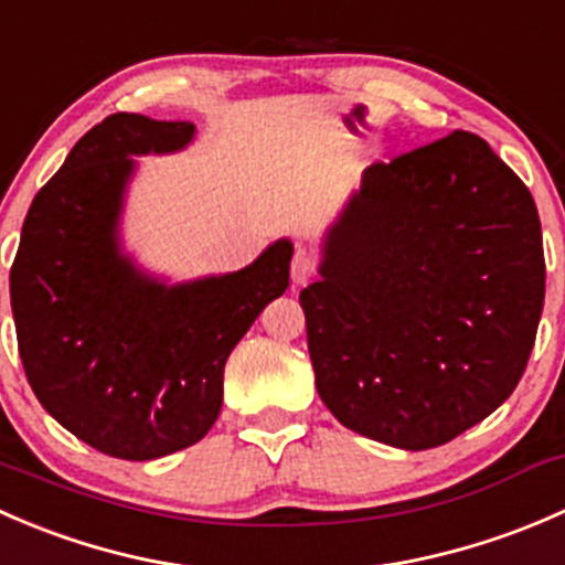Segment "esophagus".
<instances>
[{
	"mask_svg": "<svg viewBox=\"0 0 565 565\" xmlns=\"http://www.w3.org/2000/svg\"><path fill=\"white\" fill-rule=\"evenodd\" d=\"M311 276H315V262H311V254L298 246L292 256V284L295 287H303V284H309Z\"/></svg>",
	"mask_w": 565,
	"mask_h": 565,
	"instance_id": "1",
	"label": "esophagus"
}]
</instances>
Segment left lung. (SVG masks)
I'll use <instances>...</instances> for the list:
<instances>
[{
	"mask_svg": "<svg viewBox=\"0 0 565 565\" xmlns=\"http://www.w3.org/2000/svg\"><path fill=\"white\" fill-rule=\"evenodd\" d=\"M544 276L533 196L481 136L374 163L300 292L319 398L385 446L454 440L520 383Z\"/></svg>",
	"mask_w": 565,
	"mask_h": 565,
	"instance_id": "left-lung-1",
	"label": "left lung"
}]
</instances>
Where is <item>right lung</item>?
<instances>
[{
  "label": "right lung",
  "mask_w": 565,
  "mask_h": 565,
  "mask_svg": "<svg viewBox=\"0 0 565 565\" xmlns=\"http://www.w3.org/2000/svg\"><path fill=\"white\" fill-rule=\"evenodd\" d=\"M191 122L111 114L32 199L10 267L21 363L45 413L108 457L147 461L202 440L224 402V366L289 287L292 243L248 267L169 284L119 241L136 156L188 147Z\"/></svg>",
  "instance_id": "add662e5"
}]
</instances>
